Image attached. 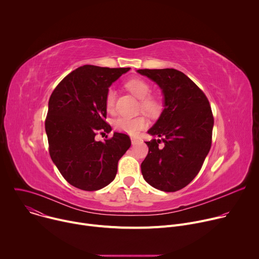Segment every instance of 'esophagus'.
<instances>
[{
  "label": "esophagus",
  "instance_id": "34e87169",
  "mask_svg": "<svg viewBox=\"0 0 259 259\" xmlns=\"http://www.w3.org/2000/svg\"><path fill=\"white\" fill-rule=\"evenodd\" d=\"M131 141H132V144H135L137 142V139L136 138H131Z\"/></svg>",
  "mask_w": 259,
  "mask_h": 259
}]
</instances>
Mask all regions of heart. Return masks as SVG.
Returning a JSON list of instances; mask_svg holds the SVG:
<instances>
[{
	"label": "heart",
	"instance_id": "heart-1",
	"mask_svg": "<svg viewBox=\"0 0 259 259\" xmlns=\"http://www.w3.org/2000/svg\"><path fill=\"white\" fill-rule=\"evenodd\" d=\"M127 88L136 97L140 99V109L149 115H157L161 112L162 103L156 96L150 95L152 92V86L150 83L141 79H131L126 83ZM104 104L107 112H114L116 106V92L113 88L107 89L104 97ZM114 125L120 132L127 133L129 135H136L140 130L146 127L147 120L143 116L137 117H119L115 120Z\"/></svg>",
	"mask_w": 259,
	"mask_h": 259
}]
</instances>
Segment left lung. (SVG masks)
Instances as JSON below:
<instances>
[{
    "label": "left lung",
    "mask_w": 259,
    "mask_h": 259,
    "mask_svg": "<svg viewBox=\"0 0 259 259\" xmlns=\"http://www.w3.org/2000/svg\"><path fill=\"white\" fill-rule=\"evenodd\" d=\"M137 71L155 81L165 97L163 113L149 130L161 138L145 141L149 154L141 163V173L152 187L177 192L197 176L210 151L214 124L211 106L205 93L177 69Z\"/></svg>",
    "instance_id": "8db88e82"
}]
</instances>
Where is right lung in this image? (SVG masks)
I'll return each instance as SVG.
<instances>
[{"label":"right lung","instance_id":"add662e5","mask_svg":"<svg viewBox=\"0 0 259 259\" xmlns=\"http://www.w3.org/2000/svg\"><path fill=\"white\" fill-rule=\"evenodd\" d=\"M129 69L80 66L64 77L50 96L45 120L49 154L72 187L97 191L116 177L118 162L131 145L130 137L115 132L97 141L95 136L112 130L105 122V93Z\"/></svg>","mask_w":259,"mask_h":259}]
</instances>
